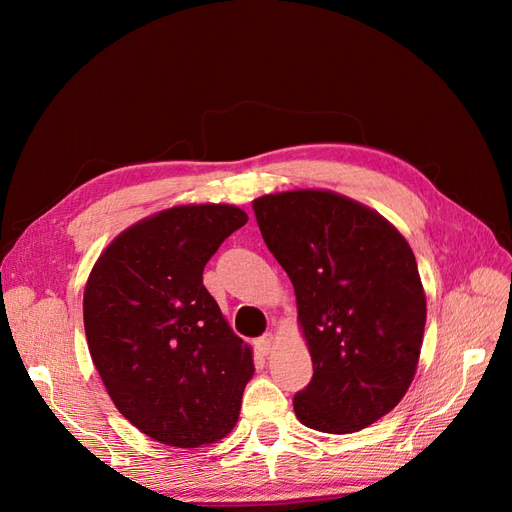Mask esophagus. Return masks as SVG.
Returning a JSON list of instances; mask_svg holds the SVG:
<instances>
[{
    "mask_svg": "<svg viewBox=\"0 0 512 512\" xmlns=\"http://www.w3.org/2000/svg\"><path fill=\"white\" fill-rule=\"evenodd\" d=\"M256 348H258L260 354H269L271 348H273V335L267 333V335L258 337V339H256Z\"/></svg>",
    "mask_w": 512,
    "mask_h": 512,
    "instance_id": "obj_1",
    "label": "esophagus"
}]
</instances>
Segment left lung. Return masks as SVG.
<instances>
[{
	"label": "left lung",
	"instance_id": "left-lung-1",
	"mask_svg": "<svg viewBox=\"0 0 512 512\" xmlns=\"http://www.w3.org/2000/svg\"><path fill=\"white\" fill-rule=\"evenodd\" d=\"M254 213L294 286L314 363L294 414L324 433L376 423L406 395L423 346L427 303L408 241L376 211L324 190L262 196Z\"/></svg>",
	"mask_w": 512,
	"mask_h": 512
}]
</instances>
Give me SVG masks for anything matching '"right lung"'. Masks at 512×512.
I'll list each match as a JSON object with an SVG mask.
<instances>
[{"mask_svg":"<svg viewBox=\"0 0 512 512\" xmlns=\"http://www.w3.org/2000/svg\"><path fill=\"white\" fill-rule=\"evenodd\" d=\"M245 222L232 205L173 207L123 230L91 269V359L117 410L162 444L222 440L239 418L252 350L230 331L203 271Z\"/></svg>","mask_w":512,"mask_h":512,"instance_id":"add662e5","label":"right lung"}]
</instances>
